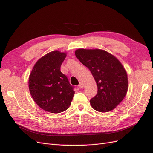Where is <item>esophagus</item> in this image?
I'll use <instances>...</instances> for the list:
<instances>
[{
  "label": "esophagus",
  "instance_id": "1",
  "mask_svg": "<svg viewBox=\"0 0 153 153\" xmlns=\"http://www.w3.org/2000/svg\"><path fill=\"white\" fill-rule=\"evenodd\" d=\"M84 84H83L82 82H80L79 85H78V87H79V88H83V87H84Z\"/></svg>",
  "mask_w": 153,
  "mask_h": 153
}]
</instances>
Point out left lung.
I'll return each instance as SVG.
<instances>
[{"mask_svg":"<svg viewBox=\"0 0 153 153\" xmlns=\"http://www.w3.org/2000/svg\"><path fill=\"white\" fill-rule=\"evenodd\" d=\"M75 53L89 69L98 87V93L90 100L92 107L100 112L116 108L128 89V75L121 62L103 50L79 48Z\"/></svg>","mask_w":153,"mask_h":153,"instance_id":"obj_1","label":"left lung"}]
</instances>
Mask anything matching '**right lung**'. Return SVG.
Here are the masks:
<instances>
[{
	"label": "right lung",
	"instance_id": "obj_1",
	"mask_svg": "<svg viewBox=\"0 0 153 153\" xmlns=\"http://www.w3.org/2000/svg\"><path fill=\"white\" fill-rule=\"evenodd\" d=\"M66 52L54 50L45 55L36 62L29 77L32 98L41 108L58 114L66 110L75 94L65 75L60 68Z\"/></svg>",
	"mask_w": 153,
	"mask_h": 153
}]
</instances>
